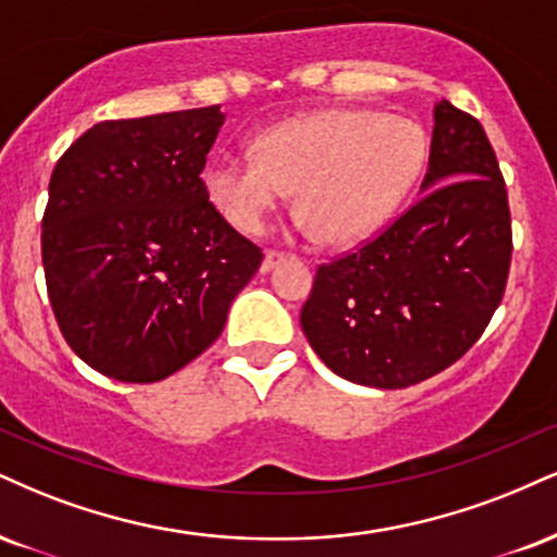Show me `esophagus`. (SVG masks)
<instances>
[{
  "label": "esophagus",
  "instance_id": "esophagus-1",
  "mask_svg": "<svg viewBox=\"0 0 557 557\" xmlns=\"http://www.w3.org/2000/svg\"><path fill=\"white\" fill-rule=\"evenodd\" d=\"M287 257H290V253L277 251V249H270V251L264 253V261H261V272H270V270H274V267H277L280 261H285Z\"/></svg>",
  "mask_w": 557,
  "mask_h": 557
}]
</instances>
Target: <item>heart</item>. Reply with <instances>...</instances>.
Segmentation results:
<instances>
[{"label": "heart", "instance_id": "1", "mask_svg": "<svg viewBox=\"0 0 557 557\" xmlns=\"http://www.w3.org/2000/svg\"><path fill=\"white\" fill-rule=\"evenodd\" d=\"M418 126L376 111L332 109L277 124L257 139V158L220 152L205 189L220 214L257 236L298 191L300 218L334 246L371 236L397 210L423 169Z\"/></svg>", "mask_w": 557, "mask_h": 557}]
</instances>
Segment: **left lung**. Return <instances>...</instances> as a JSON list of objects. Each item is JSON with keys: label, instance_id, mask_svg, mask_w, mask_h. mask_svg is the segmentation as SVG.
Masks as SVG:
<instances>
[{"label": "left lung", "instance_id": "8db88e82", "mask_svg": "<svg viewBox=\"0 0 557 557\" xmlns=\"http://www.w3.org/2000/svg\"><path fill=\"white\" fill-rule=\"evenodd\" d=\"M423 197L358 249L319 264L300 326L337 376L405 388L478 343L511 270V210L478 119L435 106Z\"/></svg>", "mask_w": 557, "mask_h": 557}]
</instances>
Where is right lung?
<instances>
[{"instance_id": "1", "label": "right lung", "mask_w": 557, "mask_h": 557, "mask_svg": "<svg viewBox=\"0 0 557 557\" xmlns=\"http://www.w3.org/2000/svg\"><path fill=\"white\" fill-rule=\"evenodd\" d=\"M220 106L111 119L49 181L41 257L66 345L103 376L152 384L202 355L264 253L210 202Z\"/></svg>"}]
</instances>
